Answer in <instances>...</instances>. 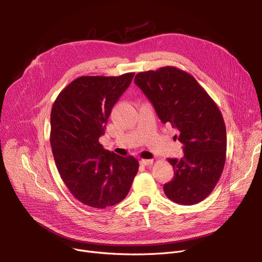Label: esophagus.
<instances>
[{
    "mask_svg": "<svg viewBox=\"0 0 262 262\" xmlns=\"http://www.w3.org/2000/svg\"><path fill=\"white\" fill-rule=\"evenodd\" d=\"M152 163H153V160H150V159H141L140 160L141 166H150Z\"/></svg>",
    "mask_w": 262,
    "mask_h": 262,
    "instance_id": "34e87169",
    "label": "esophagus"
}]
</instances>
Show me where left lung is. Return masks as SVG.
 Here are the masks:
<instances>
[{
  "label": "left lung",
  "instance_id": "8db88e82",
  "mask_svg": "<svg viewBox=\"0 0 262 262\" xmlns=\"http://www.w3.org/2000/svg\"><path fill=\"white\" fill-rule=\"evenodd\" d=\"M138 86L152 102L162 123L178 129L184 157L169 158L174 176L163 186L167 198L194 205L207 198L222 175L226 159V128L221 112L196 79L176 67L139 72Z\"/></svg>",
  "mask_w": 262,
  "mask_h": 262
}]
</instances>
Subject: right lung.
<instances>
[{"mask_svg":"<svg viewBox=\"0 0 262 262\" xmlns=\"http://www.w3.org/2000/svg\"><path fill=\"white\" fill-rule=\"evenodd\" d=\"M134 75L80 76L52 107L50 143L56 168L71 194L92 208L123 201L138 172L135 157L119 156L99 142L114 105Z\"/></svg>","mask_w":262,"mask_h":262,"instance_id":"right-lung-1","label":"right lung"}]
</instances>
